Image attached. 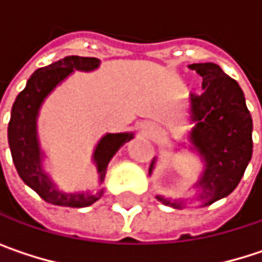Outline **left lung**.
<instances>
[{"label":"left lung","instance_id":"left-lung-1","mask_svg":"<svg viewBox=\"0 0 262 262\" xmlns=\"http://www.w3.org/2000/svg\"><path fill=\"white\" fill-rule=\"evenodd\" d=\"M189 68L203 77V92L189 95V114L194 123L189 141L206 164L197 182L199 199L211 205L229 195L241 181L252 158L253 124L235 80L215 63H192ZM153 165L155 159L150 173ZM158 199L173 208L183 206V200Z\"/></svg>","mask_w":262,"mask_h":262}]
</instances>
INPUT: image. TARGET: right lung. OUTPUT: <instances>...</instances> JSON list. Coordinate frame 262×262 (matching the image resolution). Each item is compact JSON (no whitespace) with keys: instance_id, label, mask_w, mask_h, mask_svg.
<instances>
[{"instance_id":"obj_1","label":"right lung","mask_w":262,"mask_h":262,"mask_svg":"<svg viewBox=\"0 0 262 262\" xmlns=\"http://www.w3.org/2000/svg\"><path fill=\"white\" fill-rule=\"evenodd\" d=\"M100 60L95 57L68 56L59 62H54L45 68H39L27 81V86L16 97L12 117L9 123V145L13 158V164L21 179L34 189L45 202L59 206L84 208L97 202L103 195V189L95 194H63L59 192L48 176L42 171L40 151L36 138V117L43 98L74 70L92 71L98 67ZM132 133H107L98 142L94 161L100 173V182H103L107 164L121 145L129 142Z\"/></svg>"}]
</instances>
